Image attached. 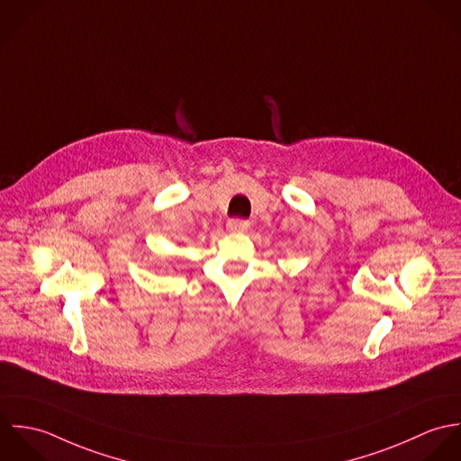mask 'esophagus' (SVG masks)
<instances>
[{"label":"esophagus","mask_w":461,"mask_h":461,"mask_svg":"<svg viewBox=\"0 0 461 461\" xmlns=\"http://www.w3.org/2000/svg\"><path fill=\"white\" fill-rule=\"evenodd\" d=\"M248 228H249V221H246V219H230L228 221V230L230 231L240 233V231H246Z\"/></svg>","instance_id":"1"}]
</instances>
